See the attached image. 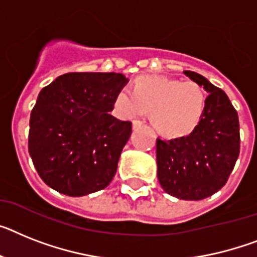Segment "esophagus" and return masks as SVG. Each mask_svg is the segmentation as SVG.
<instances>
[{"instance_id": "esophagus-1", "label": "esophagus", "mask_w": 257, "mask_h": 257, "mask_svg": "<svg viewBox=\"0 0 257 257\" xmlns=\"http://www.w3.org/2000/svg\"><path fill=\"white\" fill-rule=\"evenodd\" d=\"M142 122L141 121H139V120H135V121L132 122V128L133 129H137V128H140V126H142Z\"/></svg>"}]
</instances>
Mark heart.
Masks as SVG:
<instances>
[{"instance_id": "heart-1", "label": "heart", "mask_w": 257, "mask_h": 257, "mask_svg": "<svg viewBox=\"0 0 257 257\" xmlns=\"http://www.w3.org/2000/svg\"><path fill=\"white\" fill-rule=\"evenodd\" d=\"M115 109L122 118L140 117L149 111L153 128L165 137L192 132L205 108V94L191 81L146 75L133 83L132 92L118 90Z\"/></svg>"}]
</instances>
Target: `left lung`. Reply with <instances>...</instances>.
<instances>
[{"instance_id":"left-lung-1","label":"left lung","mask_w":257,"mask_h":257,"mask_svg":"<svg viewBox=\"0 0 257 257\" xmlns=\"http://www.w3.org/2000/svg\"><path fill=\"white\" fill-rule=\"evenodd\" d=\"M183 73L209 95L200 121L188 136L157 140V174L166 193L197 201L214 195L227 182L240 149L239 120L223 90L198 73Z\"/></svg>"}]
</instances>
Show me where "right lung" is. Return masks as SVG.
<instances>
[{"label": "right lung", "mask_w": 257, "mask_h": 257, "mask_svg": "<svg viewBox=\"0 0 257 257\" xmlns=\"http://www.w3.org/2000/svg\"><path fill=\"white\" fill-rule=\"evenodd\" d=\"M128 82L120 73H68L39 92L29 152L48 187L81 197L112 182L132 124L109 112Z\"/></svg>", "instance_id": "obj_1"}]
</instances>
